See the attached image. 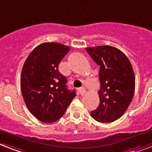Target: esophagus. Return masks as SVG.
<instances>
[{"label":"esophagus","instance_id":"34e87169","mask_svg":"<svg viewBox=\"0 0 152 152\" xmlns=\"http://www.w3.org/2000/svg\"><path fill=\"white\" fill-rule=\"evenodd\" d=\"M79 91H80V94L82 96L85 95V94H86V90H85L83 87H80V88H79Z\"/></svg>","mask_w":152,"mask_h":152}]
</instances>
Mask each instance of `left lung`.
<instances>
[{
  "instance_id": "1",
  "label": "left lung",
  "mask_w": 152,
  "mask_h": 152,
  "mask_svg": "<svg viewBox=\"0 0 152 152\" xmlns=\"http://www.w3.org/2000/svg\"><path fill=\"white\" fill-rule=\"evenodd\" d=\"M100 65V103L91 115L100 123H112L123 115L134 97L135 75L130 61L119 49L108 45L86 48Z\"/></svg>"
}]
</instances>
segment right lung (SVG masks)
Instances as JSON below:
<instances>
[{
    "label": "right lung",
    "instance_id": "1",
    "mask_svg": "<svg viewBox=\"0 0 152 152\" xmlns=\"http://www.w3.org/2000/svg\"><path fill=\"white\" fill-rule=\"evenodd\" d=\"M64 44L46 42L39 44L27 57L20 78L26 105L33 116L50 123L61 118L76 97L66 87V77L58 71L61 59L69 51Z\"/></svg>",
    "mask_w": 152,
    "mask_h": 152
}]
</instances>
